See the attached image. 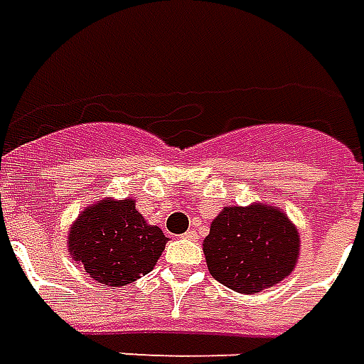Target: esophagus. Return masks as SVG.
Instances as JSON below:
<instances>
[{
  "instance_id": "34e87169",
  "label": "esophagus",
  "mask_w": 364,
  "mask_h": 364,
  "mask_svg": "<svg viewBox=\"0 0 364 364\" xmlns=\"http://www.w3.org/2000/svg\"><path fill=\"white\" fill-rule=\"evenodd\" d=\"M183 237H185V240H191V242H195V240H198V232L195 228L187 230V232L183 234Z\"/></svg>"
}]
</instances>
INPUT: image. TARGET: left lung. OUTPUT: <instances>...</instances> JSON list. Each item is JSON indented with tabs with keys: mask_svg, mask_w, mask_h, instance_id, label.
Instances as JSON below:
<instances>
[{
	"mask_svg": "<svg viewBox=\"0 0 364 364\" xmlns=\"http://www.w3.org/2000/svg\"><path fill=\"white\" fill-rule=\"evenodd\" d=\"M203 252L216 281L242 294H257L294 271L300 234L279 206H224L210 224Z\"/></svg>",
	"mask_w": 364,
	"mask_h": 364,
	"instance_id": "obj_1",
	"label": "left lung"
}]
</instances>
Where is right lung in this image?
Listing matches in <instances>:
<instances>
[{"label":"right lung","instance_id":"right-lung-1","mask_svg":"<svg viewBox=\"0 0 364 364\" xmlns=\"http://www.w3.org/2000/svg\"><path fill=\"white\" fill-rule=\"evenodd\" d=\"M66 240L72 259L107 287H124L150 273L169 242L159 226L144 220L134 198L112 197L85 206Z\"/></svg>","mask_w":364,"mask_h":364}]
</instances>
